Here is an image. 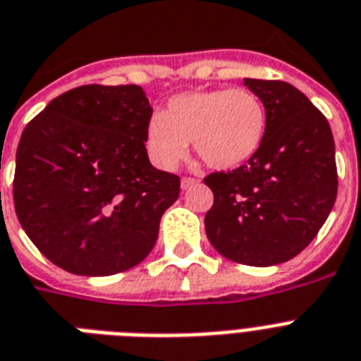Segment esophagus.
<instances>
[{"mask_svg":"<svg viewBox=\"0 0 361 361\" xmlns=\"http://www.w3.org/2000/svg\"><path fill=\"white\" fill-rule=\"evenodd\" d=\"M196 183H198V180H195V178H181V189H190V187H195Z\"/></svg>","mask_w":361,"mask_h":361,"instance_id":"34e87169","label":"esophagus"}]
</instances>
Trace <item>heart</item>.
Here are the masks:
<instances>
[{"label": "heart", "instance_id": "obj_1", "mask_svg": "<svg viewBox=\"0 0 361 361\" xmlns=\"http://www.w3.org/2000/svg\"><path fill=\"white\" fill-rule=\"evenodd\" d=\"M265 131V105L250 90H189L172 96L165 113L152 116L145 140L150 159L163 171L178 166L189 140L207 166L231 171L257 154Z\"/></svg>", "mask_w": 361, "mask_h": 361}]
</instances>
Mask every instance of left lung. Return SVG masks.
I'll use <instances>...</instances> for the list:
<instances>
[{
	"label": "left lung",
	"instance_id": "8db88e82",
	"mask_svg": "<svg viewBox=\"0 0 361 361\" xmlns=\"http://www.w3.org/2000/svg\"><path fill=\"white\" fill-rule=\"evenodd\" d=\"M245 87L265 105V139L248 163L206 176L215 200L204 224L231 262L278 265L300 254L332 211L336 145L324 114L293 85L245 79Z\"/></svg>",
	"mask_w": 361,
	"mask_h": 361
}]
</instances>
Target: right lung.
<instances>
[{
  "label": "right lung",
  "instance_id": "1",
  "mask_svg": "<svg viewBox=\"0 0 361 361\" xmlns=\"http://www.w3.org/2000/svg\"><path fill=\"white\" fill-rule=\"evenodd\" d=\"M150 102L137 85H83L51 99L22 133L13 196L35 247L64 271L109 276L154 248L180 178L145 146Z\"/></svg>",
  "mask_w": 361,
  "mask_h": 361
}]
</instances>
